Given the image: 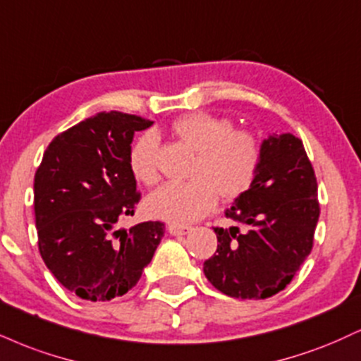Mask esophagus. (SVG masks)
I'll list each match as a JSON object with an SVG mask.
<instances>
[{
  "label": "esophagus",
  "mask_w": 361,
  "mask_h": 361,
  "mask_svg": "<svg viewBox=\"0 0 361 361\" xmlns=\"http://www.w3.org/2000/svg\"><path fill=\"white\" fill-rule=\"evenodd\" d=\"M190 230H192V227H188V225H168V232L171 233V235H186V233H190Z\"/></svg>",
  "instance_id": "esophagus-1"
}]
</instances>
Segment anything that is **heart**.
I'll list each match as a JSON object with an SVG mask.
<instances>
[{
	"mask_svg": "<svg viewBox=\"0 0 361 361\" xmlns=\"http://www.w3.org/2000/svg\"><path fill=\"white\" fill-rule=\"evenodd\" d=\"M173 133L197 151L192 166L193 180L168 183L146 198V212L154 219L190 224L205 216L216 205V197L235 200L254 183L260 166L257 139L247 131H235L227 117L190 112L173 123ZM158 136L146 131L129 149L131 175L142 185L159 180L156 166Z\"/></svg>",
	"mask_w": 361,
	"mask_h": 361,
	"instance_id": "b5f03b06",
	"label": "heart"
}]
</instances>
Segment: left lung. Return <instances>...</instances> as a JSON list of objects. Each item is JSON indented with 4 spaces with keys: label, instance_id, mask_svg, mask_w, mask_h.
Returning <instances> with one entry per match:
<instances>
[{
    "label": "left lung",
    "instance_id": "1",
    "mask_svg": "<svg viewBox=\"0 0 361 361\" xmlns=\"http://www.w3.org/2000/svg\"><path fill=\"white\" fill-rule=\"evenodd\" d=\"M225 216L238 225L215 228L219 245L203 264L207 279L230 298L274 296L311 254L319 219L318 183L301 139L290 133L264 139L254 183Z\"/></svg>",
    "mask_w": 361,
    "mask_h": 361
}]
</instances>
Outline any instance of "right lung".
<instances>
[{"label": "right lung", "instance_id": "1", "mask_svg": "<svg viewBox=\"0 0 361 361\" xmlns=\"http://www.w3.org/2000/svg\"><path fill=\"white\" fill-rule=\"evenodd\" d=\"M153 121L99 112L54 137L35 173L38 249L55 279L87 301H111L137 284L164 224L117 228L141 198L128 164L134 133Z\"/></svg>", "mask_w": 361, "mask_h": 361}]
</instances>
